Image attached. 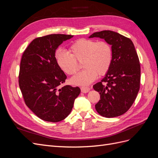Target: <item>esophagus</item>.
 <instances>
[{"label": "esophagus", "instance_id": "1", "mask_svg": "<svg viewBox=\"0 0 158 158\" xmlns=\"http://www.w3.org/2000/svg\"><path fill=\"white\" fill-rule=\"evenodd\" d=\"M90 90V88L89 87H86V86H83L81 87V92L82 93H88L89 91Z\"/></svg>", "mask_w": 158, "mask_h": 158}]
</instances>
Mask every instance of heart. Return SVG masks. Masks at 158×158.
I'll list each match as a JSON object with an SVG mask.
<instances>
[{"mask_svg":"<svg viewBox=\"0 0 158 158\" xmlns=\"http://www.w3.org/2000/svg\"><path fill=\"white\" fill-rule=\"evenodd\" d=\"M69 51L70 54L58 51L55 57L59 68L69 75H73L78 70L77 61L82 62L85 69L70 80L75 85H86L92 83L98 74H106L112 63V48L106 41L80 39L70 46Z\"/></svg>","mask_w":158,"mask_h":158,"instance_id":"heart-1","label":"heart"}]
</instances>
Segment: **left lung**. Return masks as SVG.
Instances as JSON below:
<instances>
[{
	"mask_svg": "<svg viewBox=\"0 0 158 158\" xmlns=\"http://www.w3.org/2000/svg\"><path fill=\"white\" fill-rule=\"evenodd\" d=\"M99 37L111 45L113 59L105 77L94 85L100 94L95 107L103 117L112 118L126 113L136 98L140 83V61L132 41L118 33L104 30L89 38Z\"/></svg>",
	"mask_w": 158,
	"mask_h": 158,
	"instance_id": "1",
	"label": "left lung"
}]
</instances>
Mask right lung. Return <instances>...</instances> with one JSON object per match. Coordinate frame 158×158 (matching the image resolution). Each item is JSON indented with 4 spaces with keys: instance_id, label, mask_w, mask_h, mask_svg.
I'll list each match as a JSON object with an SVG mask.
<instances>
[{
    "instance_id": "add662e5",
    "label": "right lung",
    "mask_w": 158,
    "mask_h": 158,
    "mask_svg": "<svg viewBox=\"0 0 158 158\" xmlns=\"http://www.w3.org/2000/svg\"><path fill=\"white\" fill-rule=\"evenodd\" d=\"M74 35L51 34L33 40L21 59L19 86L26 106L45 121L56 123L70 113L78 87L60 88L66 76L56 63L55 51Z\"/></svg>"
}]
</instances>
